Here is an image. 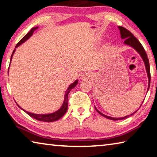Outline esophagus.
Here are the masks:
<instances>
[{
  "label": "esophagus",
  "mask_w": 157,
  "mask_h": 157,
  "mask_svg": "<svg viewBox=\"0 0 157 157\" xmlns=\"http://www.w3.org/2000/svg\"><path fill=\"white\" fill-rule=\"evenodd\" d=\"M89 77H90L89 75H88V74H86V75H82V78H89Z\"/></svg>",
  "instance_id": "esophagus-1"
}]
</instances>
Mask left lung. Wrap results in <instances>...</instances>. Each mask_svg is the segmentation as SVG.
Returning <instances> with one entry per match:
<instances>
[{
  "instance_id": "1",
  "label": "left lung",
  "mask_w": 157,
  "mask_h": 157,
  "mask_svg": "<svg viewBox=\"0 0 157 157\" xmlns=\"http://www.w3.org/2000/svg\"><path fill=\"white\" fill-rule=\"evenodd\" d=\"M118 29L120 30L121 33V39H124V44L127 45V46H129L130 47H132L134 48L136 51L139 53L140 55V56L141 57V58L144 62L145 66V69H146V72H147V78H148V88H147V91L149 88H150V79H151V76H150V63H149V59L147 57V55L146 54L145 50L144 49V48L143 47L141 44L140 43L139 41L135 37L132 33H130L129 30H127L126 28H124L123 27H121V26H118ZM144 101V100H143ZM143 104V102H142ZM142 104L140 105V106L142 105ZM95 110L97 111L98 113H99L101 116L105 117L108 119H110V120H113V121H118V120H123V119H125L127 118H128L130 116H132L134 114V113H136L137 111H135L133 113H132L131 115L123 117V118H113V117L111 116H106L105 114H103L102 113H101L100 111H98L97 109V108L95 107Z\"/></svg>"
}]
</instances>
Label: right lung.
Returning a JSON list of instances; mask_svg holds the SVG:
<instances>
[{"label":"right lung","mask_w":157,"mask_h":157,"mask_svg":"<svg viewBox=\"0 0 157 157\" xmlns=\"http://www.w3.org/2000/svg\"><path fill=\"white\" fill-rule=\"evenodd\" d=\"M38 28V27H34L33 28L30 30V32H28V34H26V35L23 37V38L21 39V40L18 42V43L17 44V46H16V48H17L20 46V45L22 44L23 43H24L25 41H26L28 40V39L30 38V37L33 35V33L35 32V30L36 29ZM16 49L14 50V51H13L12 54V56H11V59H10V63H11V61L12 59V57H13V55H14V53L15 52ZM9 71V69H8ZM78 83V80L77 79L75 82L72 83L71 84H70V86L68 87L67 90L66 91V94L64 95V100H63V105H62V107H60L59 109H58L57 111H55V112L51 113H47V114H36V113H30V112H28V111H26L25 110L21 108L19 105H18L17 103V105H18V107H19L20 109H21L23 111H24L25 112L28 114L29 116H31L32 118H33L34 119H36L37 121H43V122H53V121H56L57 120H59V118H62V117L66 113V111H67V109H68V94L70 93V91H71V89H73L74 87H75V86L77 85V84Z\"/></svg>","instance_id":"right-lung-1"}]
</instances>
